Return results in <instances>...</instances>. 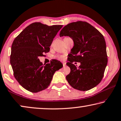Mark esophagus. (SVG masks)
I'll list each match as a JSON object with an SVG mask.
<instances>
[{"instance_id": "1", "label": "esophagus", "mask_w": 121, "mask_h": 121, "mask_svg": "<svg viewBox=\"0 0 121 121\" xmlns=\"http://www.w3.org/2000/svg\"><path fill=\"white\" fill-rule=\"evenodd\" d=\"M62 65H63V66H64V67H65V66H66V62H63L62 63Z\"/></svg>"}]
</instances>
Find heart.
I'll list each match as a JSON object with an SVG mask.
<instances>
[{
	"label": "heart",
	"instance_id": "b5f03b06",
	"mask_svg": "<svg viewBox=\"0 0 121 121\" xmlns=\"http://www.w3.org/2000/svg\"><path fill=\"white\" fill-rule=\"evenodd\" d=\"M56 58L59 59V60H62V59H64V56L63 55H57Z\"/></svg>",
	"mask_w": 121,
	"mask_h": 121
}]
</instances>
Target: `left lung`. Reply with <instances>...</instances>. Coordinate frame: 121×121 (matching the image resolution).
I'll use <instances>...</instances> for the list:
<instances>
[{
    "instance_id": "obj_1",
    "label": "left lung",
    "mask_w": 121,
    "mask_h": 121,
    "mask_svg": "<svg viewBox=\"0 0 121 121\" xmlns=\"http://www.w3.org/2000/svg\"><path fill=\"white\" fill-rule=\"evenodd\" d=\"M64 35L70 37L74 42L66 64L71 69L66 79L74 89L89 91L99 84L104 75L108 64L104 37L91 24L82 21L66 25L60 33V37ZM74 62L81 65L77 68Z\"/></svg>"
}]
</instances>
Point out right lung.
<instances>
[{
    "label": "right lung",
    "instance_id": "right-lung-1",
    "mask_svg": "<svg viewBox=\"0 0 121 121\" xmlns=\"http://www.w3.org/2000/svg\"><path fill=\"white\" fill-rule=\"evenodd\" d=\"M62 26L32 23L13 40L10 55L13 76L28 91L37 93L45 89L50 85L55 72L62 67L58 60H52L43 66L38 59L49 52V47Z\"/></svg>",
    "mask_w": 121,
    "mask_h": 121
}]
</instances>
